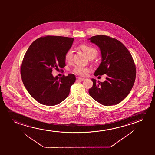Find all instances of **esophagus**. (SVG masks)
I'll use <instances>...</instances> for the list:
<instances>
[{"label": "esophagus", "instance_id": "34e87169", "mask_svg": "<svg viewBox=\"0 0 155 155\" xmlns=\"http://www.w3.org/2000/svg\"><path fill=\"white\" fill-rule=\"evenodd\" d=\"M77 80L78 81H83L85 80V78H81V77H77Z\"/></svg>", "mask_w": 155, "mask_h": 155}]
</instances>
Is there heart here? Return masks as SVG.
<instances>
[{
  "label": "heart",
  "mask_w": 155,
  "mask_h": 155,
  "mask_svg": "<svg viewBox=\"0 0 155 155\" xmlns=\"http://www.w3.org/2000/svg\"><path fill=\"white\" fill-rule=\"evenodd\" d=\"M81 49L85 52L86 55H87L88 57H90L91 55H93L94 54H95L97 55V50L95 48H94L93 47H90L88 45H81ZM73 55V51L72 49H69L68 51H67L66 54H65V60L67 61H69L71 59ZM89 68L83 66H77L74 67L73 72L74 74H78L79 76H86L88 73L89 71Z\"/></svg>",
  "instance_id": "obj_1"
}]
</instances>
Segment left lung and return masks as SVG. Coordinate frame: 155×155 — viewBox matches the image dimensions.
Masks as SVG:
<instances>
[{
	"label": "left lung",
	"mask_w": 155,
	"mask_h": 155,
	"mask_svg": "<svg viewBox=\"0 0 155 155\" xmlns=\"http://www.w3.org/2000/svg\"><path fill=\"white\" fill-rule=\"evenodd\" d=\"M100 48L101 62L94 73L95 76L106 74L103 83L91 79L93 85L89 95L104 106L119 104L131 91L136 79V66L127 48L115 38L96 35L88 38Z\"/></svg>",
	"instance_id": "obj_1"
}]
</instances>
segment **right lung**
Masks as SVG:
<instances>
[{"label":"right lung","mask_w":155,"mask_h":155,"mask_svg":"<svg viewBox=\"0 0 155 155\" xmlns=\"http://www.w3.org/2000/svg\"><path fill=\"white\" fill-rule=\"evenodd\" d=\"M74 38L60 36L40 38L30 45L21 64V79L32 97L41 104L54 106L68 97L76 81L74 74L53 76L52 69L66 66L65 54Z\"/></svg>","instance_id":"right-lung-1"}]
</instances>
